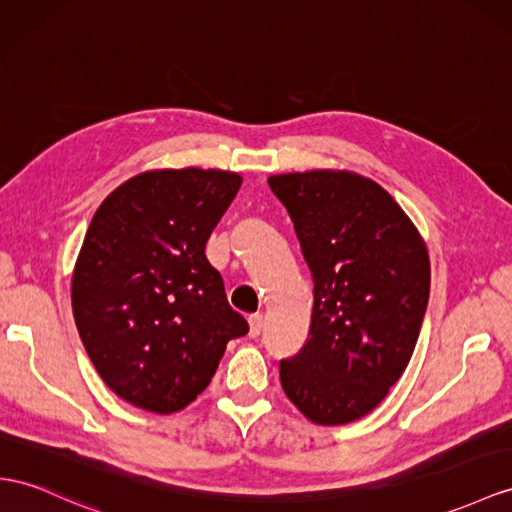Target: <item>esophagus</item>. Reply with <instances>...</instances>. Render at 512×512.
<instances>
[{
    "instance_id": "1",
    "label": "esophagus",
    "mask_w": 512,
    "mask_h": 512,
    "mask_svg": "<svg viewBox=\"0 0 512 512\" xmlns=\"http://www.w3.org/2000/svg\"><path fill=\"white\" fill-rule=\"evenodd\" d=\"M261 329H264V318H261L259 313H253V316H248V335L259 337Z\"/></svg>"
}]
</instances>
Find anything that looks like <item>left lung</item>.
Listing matches in <instances>:
<instances>
[{"mask_svg":"<svg viewBox=\"0 0 512 512\" xmlns=\"http://www.w3.org/2000/svg\"><path fill=\"white\" fill-rule=\"evenodd\" d=\"M268 183L313 279L309 337L281 361L283 391L311 422H355L411 361L430 294L426 244L372 179L311 170Z\"/></svg>","mask_w":512,"mask_h":512,"instance_id":"8db88e82","label":"left lung"}]
</instances>
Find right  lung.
I'll return each mask as SVG.
<instances>
[{"label": "right lung", "instance_id": "add662e5", "mask_svg": "<svg viewBox=\"0 0 512 512\" xmlns=\"http://www.w3.org/2000/svg\"><path fill=\"white\" fill-rule=\"evenodd\" d=\"M242 186L227 170H149L99 205L73 272V316L116 396L175 413L209 385L248 322L205 244Z\"/></svg>", "mask_w": 512, "mask_h": 512}]
</instances>
